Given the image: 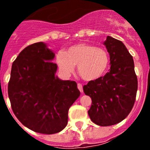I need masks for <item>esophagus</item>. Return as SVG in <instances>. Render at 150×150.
<instances>
[{
  "instance_id": "34e87169",
  "label": "esophagus",
  "mask_w": 150,
  "mask_h": 150,
  "mask_svg": "<svg viewBox=\"0 0 150 150\" xmlns=\"http://www.w3.org/2000/svg\"><path fill=\"white\" fill-rule=\"evenodd\" d=\"M77 88L80 91V92H83V86H82V84H80V83H78L77 84Z\"/></svg>"
}]
</instances>
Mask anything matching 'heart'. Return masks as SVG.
<instances>
[{
  "label": "heart",
  "mask_w": 150,
  "mask_h": 150,
  "mask_svg": "<svg viewBox=\"0 0 150 150\" xmlns=\"http://www.w3.org/2000/svg\"><path fill=\"white\" fill-rule=\"evenodd\" d=\"M57 64L63 74L68 75L76 65L79 76L86 81L101 77L109 67V55L105 50L89 43H78L69 47L64 53L58 54Z\"/></svg>",
  "instance_id": "b5f03b06"
}]
</instances>
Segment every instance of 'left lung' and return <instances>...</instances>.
<instances>
[{"instance_id":"left-lung-1","label":"left lung","mask_w":150,"mask_h":150,"mask_svg":"<svg viewBox=\"0 0 150 150\" xmlns=\"http://www.w3.org/2000/svg\"><path fill=\"white\" fill-rule=\"evenodd\" d=\"M110 54V70L89 81L83 91L91 98L88 116L100 126H110L125 120L132 111L137 91L133 57L122 41L107 36L104 41Z\"/></svg>"}]
</instances>
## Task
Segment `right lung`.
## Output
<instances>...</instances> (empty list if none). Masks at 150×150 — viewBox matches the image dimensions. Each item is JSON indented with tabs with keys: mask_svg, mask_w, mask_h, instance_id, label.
<instances>
[{
	"mask_svg": "<svg viewBox=\"0 0 150 150\" xmlns=\"http://www.w3.org/2000/svg\"><path fill=\"white\" fill-rule=\"evenodd\" d=\"M55 53L43 42L24 49L13 63L8 83L12 110L22 125L38 133H58L80 95L75 81L55 76Z\"/></svg>",
	"mask_w": 150,
	"mask_h": 150,
	"instance_id": "right-lung-1",
	"label": "right lung"
}]
</instances>
